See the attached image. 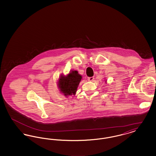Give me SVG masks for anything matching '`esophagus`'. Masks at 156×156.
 <instances>
[{
  "mask_svg": "<svg viewBox=\"0 0 156 156\" xmlns=\"http://www.w3.org/2000/svg\"><path fill=\"white\" fill-rule=\"evenodd\" d=\"M88 80L89 81H93L94 80V76H91V77H88Z\"/></svg>",
  "mask_w": 156,
  "mask_h": 156,
  "instance_id": "34e87169",
  "label": "esophagus"
}]
</instances>
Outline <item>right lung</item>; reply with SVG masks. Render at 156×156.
I'll use <instances>...</instances> for the list:
<instances>
[{"mask_svg":"<svg viewBox=\"0 0 156 156\" xmlns=\"http://www.w3.org/2000/svg\"><path fill=\"white\" fill-rule=\"evenodd\" d=\"M81 79V75L76 71H72L66 76H61L58 82L61 92L65 96L74 95Z\"/></svg>","mask_w":156,"mask_h":156,"instance_id":"right-lung-1","label":"right lung"}]
</instances>
